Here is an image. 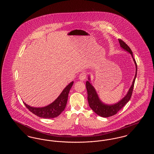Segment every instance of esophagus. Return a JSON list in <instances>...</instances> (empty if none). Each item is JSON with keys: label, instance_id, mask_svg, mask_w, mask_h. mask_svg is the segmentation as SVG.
Wrapping results in <instances>:
<instances>
[{"label": "esophagus", "instance_id": "obj_1", "mask_svg": "<svg viewBox=\"0 0 154 154\" xmlns=\"http://www.w3.org/2000/svg\"><path fill=\"white\" fill-rule=\"evenodd\" d=\"M87 75V73L86 72H82V73L80 74V75H79V79H80L81 81L84 80L85 79H86Z\"/></svg>", "mask_w": 154, "mask_h": 154}]
</instances>
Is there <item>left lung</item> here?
<instances>
[{
    "label": "left lung",
    "instance_id": "obj_1",
    "mask_svg": "<svg viewBox=\"0 0 154 154\" xmlns=\"http://www.w3.org/2000/svg\"><path fill=\"white\" fill-rule=\"evenodd\" d=\"M118 41L121 47L123 48L125 51L130 53V54L131 55L136 66V74L134 75V78L132 82V85L129 89V91H128L126 95L121 100L113 104H107L101 101L95 89L91 83L90 75H88V80L86 82V88L88 93V101L89 107L96 114L102 117H109L116 114L118 111L121 110L125 105L129 101L132 96L134 82L137 76V66L136 60L133 58V52L131 49L122 40L118 39Z\"/></svg>",
    "mask_w": 154,
    "mask_h": 154
}]
</instances>
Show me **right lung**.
<instances>
[{"instance_id":"1","label":"right lung","mask_w":154,"mask_h":154,"mask_svg":"<svg viewBox=\"0 0 154 154\" xmlns=\"http://www.w3.org/2000/svg\"><path fill=\"white\" fill-rule=\"evenodd\" d=\"M72 81L69 84L58 97L49 105L43 107H33L23 102L26 108L39 117L43 118H54L59 116L65 110L68 99V95L73 85Z\"/></svg>"}]
</instances>
